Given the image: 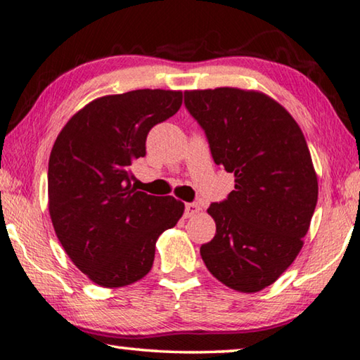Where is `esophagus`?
I'll return each instance as SVG.
<instances>
[{"label":"esophagus","mask_w":360,"mask_h":360,"mask_svg":"<svg viewBox=\"0 0 360 360\" xmlns=\"http://www.w3.org/2000/svg\"><path fill=\"white\" fill-rule=\"evenodd\" d=\"M199 210H201V205L198 202H188L185 205V217L186 219H190V217H194L196 214H199Z\"/></svg>","instance_id":"1"}]
</instances>
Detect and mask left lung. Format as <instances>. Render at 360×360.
<instances>
[{"label": "left lung", "mask_w": 360, "mask_h": 360, "mask_svg": "<svg viewBox=\"0 0 360 360\" xmlns=\"http://www.w3.org/2000/svg\"><path fill=\"white\" fill-rule=\"evenodd\" d=\"M185 107L204 129L217 166L234 190L210 204L217 233L201 245L205 266L229 288L260 292L303 247L317 204V175L302 129L257 91H186Z\"/></svg>", "instance_id": "left-lung-1"}]
</instances>
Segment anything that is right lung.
<instances>
[{
    "mask_svg": "<svg viewBox=\"0 0 360 360\" xmlns=\"http://www.w3.org/2000/svg\"><path fill=\"white\" fill-rule=\"evenodd\" d=\"M180 91L139 89L92 100L57 135L47 169L56 234L79 271L115 288L150 273L159 236L185 204L132 186L134 161L146 155L153 126L181 107Z\"/></svg>",
    "mask_w": 360,
    "mask_h": 360,
    "instance_id": "obj_1",
    "label": "right lung"
}]
</instances>
